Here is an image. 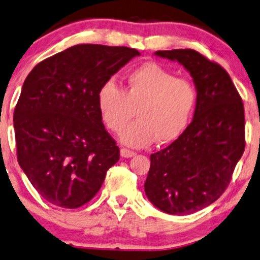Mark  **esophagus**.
<instances>
[{
    "instance_id": "obj_1",
    "label": "esophagus",
    "mask_w": 260,
    "mask_h": 260,
    "mask_svg": "<svg viewBox=\"0 0 260 260\" xmlns=\"http://www.w3.org/2000/svg\"><path fill=\"white\" fill-rule=\"evenodd\" d=\"M120 154H121L122 157L129 158V157H133V156L136 155V152L132 151V150H128V149H121Z\"/></svg>"
}]
</instances>
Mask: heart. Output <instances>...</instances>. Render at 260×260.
I'll return each mask as SVG.
<instances>
[{
	"label": "heart",
	"instance_id": "b5f03b06",
	"mask_svg": "<svg viewBox=\"0 0 260 260\" xmlns=\"http://www.w3.org/2000/svg\"><path fill=\"white\" fill-rule=\"evenodd\" d=\"M96 104L105 126L116 133L137 110L138 121L128 126L120 139L132 148H145L156 140L173 143L185 133L198 106V90L191 81L149 61L127 75L124 90L112 80L103 83Z\"/></svg>",
	"mask_w": 260,
	"mask_h": 260
}]
</instances>
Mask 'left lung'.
<instances>
[{
    "mask_svg": "<svg viewBox=\"0 0 260 260\" xmlns=\"http://www.w3.org/2000/svg\"><path fill=\"white\" fill-rule=\"evenodd\" d=\"M192 77L198 106L185 133L150 156L144 189L168 214H191L217 201L245 150V111L229 74L193 49L157 51Z\"/></svg>",
    "mask_w": 260,
    "mask_h": 260,
    "instance_id": "8db88e82",
    "label": "left lung"
}]
</instances>
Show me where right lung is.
<instances>
[{
  "mask_svg": "<svg viewBox=\"0 0 260 260\" xmlns=\"http://www.w3.org/2000/svg\"><path fill=\"white\" fill-rule=\"evenodd\" d=\"M138 55L128 47L77 45L27 75L13 117L18 162L52 205L77 208L90 201L120 158L102 122L96 93Z\"/></svg>",
  "mask_w": 260,
  "mask_h": 260,
  "instance_id": "right-lung-1",
  "label": "right lung"
}]
</instances>
